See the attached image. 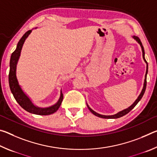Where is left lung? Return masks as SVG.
<instances>
[{
	"label": "left lung",
	"instance_id": "obj_1",
	"mask_svg": "<svg viewBox=\"0 0 157 157\" xmlns=\"http://www.w3.org/2000/svg\"><path fill=\"white\" fill-rule=\"evenodd\" d=\"M133 38H134L135 40H136L138 42V43L140 44V47H141L142 52H143V59H144V61L145 62V63H147V69H146V73H145V76L144 84H143V88L142 89V91H141V92H140V95H139V97H138V98L136 100V101H135V102L133 103V104L131 106H130V107H129L128 108H127V109H124L123 111H119L118 113H117L116 114H114V115H111V116L101 115V114L95 112V111H94L93 109H91L89 107V105L86 104L87 107H88L90 111H91V112L93 114H94L95 116H96L98 117H100V118H121V117L123 116L124 115H126V114L128 113L129 111L132 109H134V107L138 104V102H139V101L140 100V99H141V98H142V97L143 96V95H144V93L145 91V89H146V85H147V71H148V64H147V61H146L145 59V51H144V48H143V45H142L141 41H140V40L138 36H133Z\"/></svg>",
	"mask_w": 157,
	"mask_h": 157
}]
</instances>
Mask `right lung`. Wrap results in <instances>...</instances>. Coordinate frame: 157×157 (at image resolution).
Masks as SVG:
<instances>
[{"mask_svg": "<svg viewBox=\"0 0 157 157\" xmlns=\"http://www.w3.org/2000/svg\"><path fill=\"white\" fill-rule=\"evenodd\" d=\"M32 30H28L23 34L21 39L18 42L17 48L12 53L11 58L10 62V73H9V84L10 88L12 93L13 95L21 107L24 109L25 111L31 113L36 114V115H50L54 113L59 108L63 100V94L61 91V94L59 100L56 104L52 105L51 107L46 108H41L34 105L30 100L22 89L18 84V79L17 78V65L18 60L21 55V51L22 49L23 45L24 44L25 39L31 33Z\"/></svg>", "mask_w": 157, "mask_h": 157, "instance_id": "right-lung-1", "label": "right lung"}]
</instances>
